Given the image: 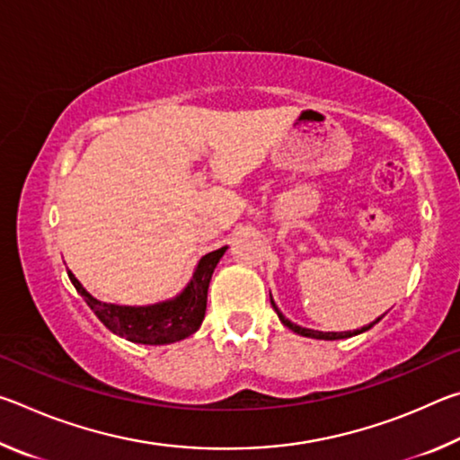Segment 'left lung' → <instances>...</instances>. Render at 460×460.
Masks as SVG:
<instances>
[{
  "label": "left lung",
  "mask_w": 460,
  "mask_h": 460,
  "mask_svg": "<svg viewBox=\"0 0 460 460\" xmlns=\"http://www.w3.org/2000/svg\"><path fill=\"white\" fill-rule=\"evenodd\" d=\"M270 302H271V306H274V310L278 313V316H279V321H282V324L284 326H288V329L290 331H294V332H298V334H302V337H310V339H324V341H337V339H347V337H353V334H359V332H363V331H369L373 324H367V326H363V329H357V331H347V332H323V331H313V329H305V326H298V324H294V323H290L288 321V318L279 313L278 310V306H276V302L271 300V296H270Z\"/></svg>",
  "instance_id": "obj_1"
}]
</instances>
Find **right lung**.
<instances>
[{"label": "right lung", "instance_id": "1", "mask_svg": "<svg viewBox=\"0 0 460 460\" xmlns=\"http://www.w3.org/2000/svg\"><path fill=\"white\" fill-rule=\"evenodd\" d=\"M225 252H227V247H221L200 258L184 292L176 296L174 300L152 306L105 305L84 290L71 270H68V278H71L76 292L83 296L89 308L109 331L131 342H142V345H168V342L182 341L199 331L207 310L208 282H211L213 271Z\"/></svg>", "mask_w": 460, "mask_h": 460}]
</instances>
